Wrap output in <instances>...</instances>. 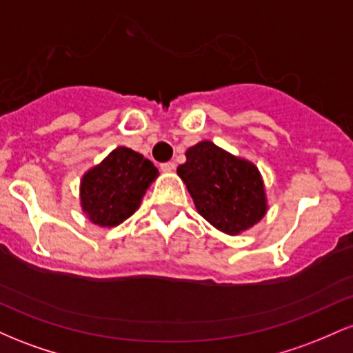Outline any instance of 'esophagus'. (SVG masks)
I'll list each match as a JSON object with an SVG mask.
<instances>
[{"label":"esophagus","mask_w":353,"mask_h":353,"mask_svg":"<svg viewBox=\"0 0 353 353\" xmlns=\"http://www.w3.org/2000/svg\"><path fill=\"white\" fill-rule=\"evenodd\" d=\"M176 163H172V161H169V163H164V164H161V169H163L164 172H174L176 171Z\"/></svg>","instance_id":"1"}]
</instances>
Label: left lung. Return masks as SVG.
I'll use <instances>...</instances> for the list:
<instances>
[{"label":"left lung","mask_w":353,"mask_h":353,"mask_svg":"<svg viewBox=\"0 0 353 353\" xmlns=\"http://www.w3.org/2000/svg\"><path fill=\"white\" fill-rule=\"evenodd\" d=\"M177 174L188 188L197 212L229 236L254 228L267 214L264 181L257 165L201 141L185 151Z\"/></svg>","instance_id":"1"}]
</instances>
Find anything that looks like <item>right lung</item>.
Segmentation results:
<instances>
[{
	"instance_id": "1",
	"label": "right lung",
	"mask_w": 353,
	"mask_h": 353,
	"mask_svg": "<svg viewBox=\"0 0 353 353\" xmlns=\"http://www.w3.org/2000/svg\"><path fill=\"white\" fill-rule=\"evenodd\" d=\"M157 176V168L143 154L124 145L116 148L81 179V209L92 224L116 228L139 209Z\"/></svg>"
}]
</instances>
